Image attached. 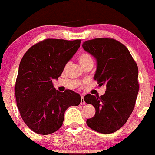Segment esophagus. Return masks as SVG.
<instances>
[{"mask_svg":"<svg viewBox=\"0 0 155 155\" xmlns=\"http://www.w3.org/2000/svg\"><path fill=\"white\" fill-rule=\"evenodd\" d=\"M80 104H85V102L84 100V97L83 96H81V100H80Z\"/></svg>","mask_w":155,"mask_h":155,"instance_id":"esophagus-1","label":"esophagus"}]
</instances>
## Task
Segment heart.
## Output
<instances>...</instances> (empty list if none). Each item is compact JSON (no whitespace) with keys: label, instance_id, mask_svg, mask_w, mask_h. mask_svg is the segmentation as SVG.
Wrapping results in <instances>:
<instances>
[{"label":"heart","instance_id":"obj_1","mask_svg":"<svg viewBox=\"0 0 155 155\" xmlns=\"http://www.w3.org/2000/svg\"><path fill=\"white\" fill-rule=\"evenodd\" d=\"M78 60H79V63L81 66L85 65V64H87L88 63H90V62H92L91 56H90L88 53H86L80 54L79 55V58H78Z\"/></svg>","mask_w":155,"mask_h":155}]
</instances>
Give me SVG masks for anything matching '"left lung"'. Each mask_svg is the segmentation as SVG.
<instances>
[{
    "instance_id": "8db88e82",
    "label": "left lung",
    "mask_w": 155,
    "mask_h": 155,
    "mask_svg": "<svg viewBox=\"0 0 155 155\" xmlns=\"http://www.w3.org/2000/svg\"><path fill=\"white\" fill-rule=\"evenodd\" d=\"M82 48L97 60L95 80L100 86L106 85L103 95L84 97L95 108V116L86 123L100 133H113L126 123L135 105L139 91L137 65L126 46L113 38L90 40Z\"/></svg>"
}]
</instances>
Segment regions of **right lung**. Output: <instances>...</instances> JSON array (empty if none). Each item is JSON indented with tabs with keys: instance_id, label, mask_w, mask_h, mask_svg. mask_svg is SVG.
Wrapping results in <instances>:
<instances>
[{
	"instance_id": "right-lung-1",
	"label": "right lung",
	"mask_w": 155,
	"mask_h": 155,
	"mask_svg": "<svg viewBox=\"0 0 155 155\" xmlns=\"http://www.w3.org/2000/svg\"><path fill=\"white\" fill-rule=\"evenodd\" d=\"M81 40L48 38L28 50L20 63L15 85L17 106L22 119L31 130L50 134L63 125L70 106H78L80 96L71 90H56L58 79L66 63L78 51Z\"/></svg>"
}]
</instances>
